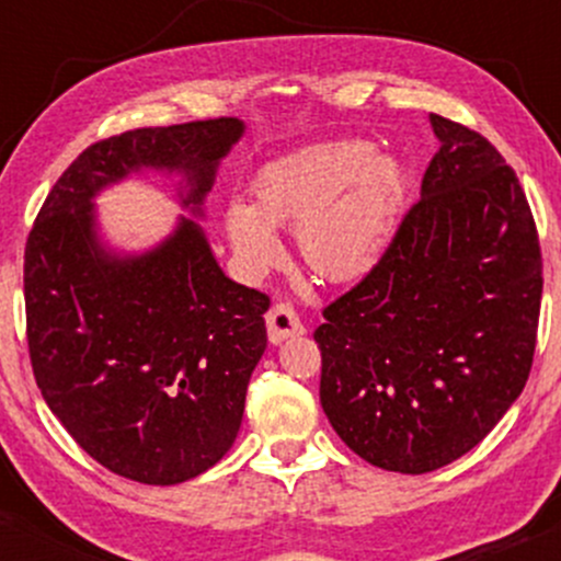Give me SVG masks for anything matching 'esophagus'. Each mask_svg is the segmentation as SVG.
I'll return each instance as SVG.
<instances>
[{"label": "esophagus", "instance_id": "1", "mask_svg": "<svg viewBox=\"0 0 561 561\" xmlns=\"http://www.w3.org/2000/svg\"><path fill=\"white\" fill-rule=\"evenodd\" d=\"M266 330L268 340H272L274 345H279L289 337H300V334L306 332V327H302L300 317L295 313V308L289 306V302H276L272 311L266 313Z\"/></svg>", "mask_w": 561, "mask_h": 561}]
</instances>
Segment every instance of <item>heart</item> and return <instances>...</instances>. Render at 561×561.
<instances>
[{"label":"heart","instance_id":"obj_1","mask_svg":"<svg viewBox=\"0 0 561 561\" xmlns=\"http://www.w3.org/2000/svg\"><path fill=\"white\" fill-rule=\"evenodd\" d=\"M405 197V171L362 139L319 141L266 163L253 205L231 203L224 229L253 276L282 261L274 229H295L306 268L324 285H353L388 253Z\"/></svg>","mask_w":561,"mask_h":561}]
</instances>
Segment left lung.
Listing matches in <instances>:
<instances>
[{"instance_id": "8db88e82", "label": "left lung", "mask_w": 561, "mask_h": 561, "mask_svg": "<svg viewBox=\"0 0 561 561\" xmlns=\"http://www.w3.org/2000/svg\"><path fill=\"white\" fill-rule=\"evenodd\" d=\"M440 150L379 266L324 308L319 398L364 461L433 472L472 450L523 392L536 351L540 248L501 152L430 115Z\"/></svg>"}]
</instances>
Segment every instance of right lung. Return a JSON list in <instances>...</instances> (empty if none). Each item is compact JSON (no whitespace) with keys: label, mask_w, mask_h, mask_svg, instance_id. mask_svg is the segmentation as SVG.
Returning a JSON list of instances; mask_svg holds the SVG:
<instances>
[{"label":"right lung","mask_w":561,"mask_h":561,"mask_svg":"<svg viewBox=\"0 0 561 561\" xmlns=\"http://www.w3.org/2000/svg\"><path fill=\"white\" fill-rule=\"evenodd\" d=\"M240 118L134 128L87 147L25 244L31 366L49 411L121 478L179 485L231 448L266 351L268 298L218 266L199 218ZM147 170L179 175L171 236L139 254L104 240L93 199Z\"/></svg>","instance_id":"right-lung-1"}]
</instances>
